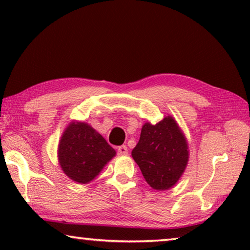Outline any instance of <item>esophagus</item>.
<instances>
[{
  "mask_svg": "<svg viewBox=\"0 0 250 250\" xmlns=\"http://www.w3.org/2000/svg\"><path fill=\"white\" fill-rule=\"evenodd\" d=\"M118 154L119 155H126L128 154V147L125 146H120L118 147Z\"/></svg>",
  "mask_w": 250,
  "mask_h": 250,
  "instance_id": "esophagus-1",
  "label": "esophagus"
}]
</instances>
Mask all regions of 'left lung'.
Masks as SVG:
<instances>
[{"label":"left lung","instance_id":"obj_1","mask_svg":"<svg viewBox=\"0 0 250 250\" xmlns=\"http://www.w3.org/2000/svg\"><path fill=\"white\" fill-rule=\"evenodd\" d=\"M146 183L156 191L173 188L183 175L189 150L185 134L172 116L158 124L146 122L140 140L131 152Z\"/></svg>","mask_w":250,"mask_h":250}]
</instances>
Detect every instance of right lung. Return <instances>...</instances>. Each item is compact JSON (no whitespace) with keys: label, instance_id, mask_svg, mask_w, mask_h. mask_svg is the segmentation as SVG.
<instances>
[{"label":"right lung","instance_id":"obj_1","mask_svg":"<svg viewBox=\"0 0 250 250\" xmlns=\"http://www.w3.org/2000/svg\"><path fill=\"white\" fill-rule=\"evenodd\" d=\"M57 155L59 166L70 180L88 184L115 158L116 150L90 125L73 120L62 134Z\"/></svg>","mask_w":250,"mask_h":250}]
</instances>
